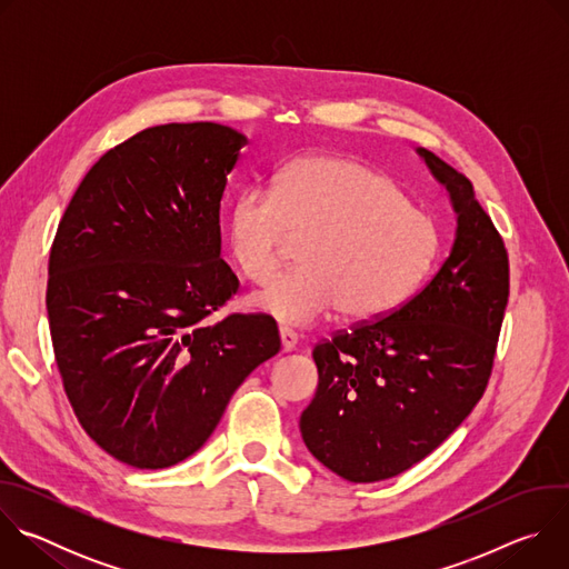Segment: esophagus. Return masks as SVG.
<instances>
[{"label": "esophagus", "instance_id": "esophagus-1", "mask_svg": "<svg viewBox=\"0 0 569 569\" xmlns=\"http://www.w3.org/2000/svg\"><path fill=\"white\" fill-rule=\"evenodd\" d=\"M279 338H281V351H283V353H288V351H295V349H297L299 338H297V333H295L292 329L281 327V329H279Z\"/></svg>", "mask_w": 569, "mask_h": 569}]
</instances>
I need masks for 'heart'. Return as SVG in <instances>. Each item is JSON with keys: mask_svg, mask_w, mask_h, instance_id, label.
I'll return each mask as SVG.
<instances>
[{"mask_svg": "<svg viewBox=\"0 0 569 569\" xmlns=\"http://www.w3.org/2000/svg\"><path fill=\"white\" fill-rule=\"evenodd\" d=\"M288 233L308 236L299 270L252 295V306L286 327H310L336 308L373 319L410 299L430 277L441 229L387 173L358 159L308 154L274 187H242L227 211L229 254L240 274L266 283Z\"/></svg>", "mask_w": 569, "mask_h": 569, "instance_id": "heart-1", "label": "heart"}]
</instances>
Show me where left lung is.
<instances>
[{
    "mask_svg": "<svg viewBox=\"0 0 569 569\" xmlns=\"http://www.w3.org/2000/svg\"><path fill=\"white\" fill-rule=\"evenodd\" d=\"M417 152L457 213L450 257L412 299L312 349L319 382L299 419L312 457L356 483L412 468L461 426L491 378L509 301L505 240L470 180Z\"/></svg>",
    "mask_w": 569,
    "mask_h": 569,
    "instance_id": "8db88e82",
    "label": "left lung"
}]
</instances>
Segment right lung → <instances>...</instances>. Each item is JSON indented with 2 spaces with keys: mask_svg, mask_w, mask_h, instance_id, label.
Listing matches in <instances>:
<instances>
[{
  "mask_svg": "<svg viewBox=\"0 0 569 569\" xmlns=\"http://www.w3.org/2000/svg\"><path fill=\"white\" fill-rule=\"evenodd\" d=\"M248 137L198 121L108 150L58 224L47 312L83 430L134 468H169L216 430L231 393L279 353L270 315L207 317L236 295L220 200Z\"/></svg>",
  "mask_w": 569,
  "mask_h": 569,
  "instance_id": "add662e5",
  "label": "right lung"
}]
</instances>
